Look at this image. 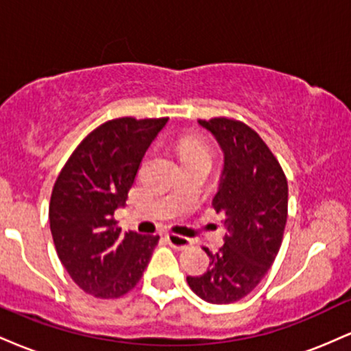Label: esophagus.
Wrapping results in <instances>:
<instances>
[{
  "label": "esophagus",
  "mask_w": 351,
  "mask_h": 351,
  "mask_svg": "<svg viewBox=\"0 0 351 351\" xmlns=\"http://www.w3.org/2000/svg\"><path fill=\"white\" fill-rule=\"evenodd\" d=\"M167 239H168V244L175 249H186L191 245V239H188V237H184V236L175 234V232L167 234Z\"/></svg>",
  "instance_id": "obj_1"
}]
</instances>
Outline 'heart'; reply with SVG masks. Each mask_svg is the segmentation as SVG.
I'll list each match as a JSON object with an SVG mask.
<instances>
[{
	"label": "heart",
	"mask_w": 351,
	"mask_h": 351,
	"mask_svg": "<svg viewBox=\"0 0 351 351\" xmlns=\"http://www.w3.org/2000/svg\"><path fill=\"white\" fill-rule=\"evenodd\" d=\"M180 150L183 156L209 155L206 143L198 135H186L180 140Z\"/></svg>",
	"instance_id": "1"
}]
</instances>
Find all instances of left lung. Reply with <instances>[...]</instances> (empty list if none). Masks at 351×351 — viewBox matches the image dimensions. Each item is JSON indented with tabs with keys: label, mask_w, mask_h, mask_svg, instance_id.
<instances>
[{
	"label": "left lung",
	"mask_w": 351,
	"mask_h": 351,
	"mask_svg": "<svg viewBox=\"0 0 351 351\" xmlns=\"http://www.w3.org/2000/svg\"><path fill=\"white\" fill-rule=\"evenodd\" d=\"M224 152L219 191L213 199L224 215L228 234L209 256L203 276L188 285L209 304H232L251 293L279 252L287 223L289 186L280 163L256 130L229 117L198 120Z\"/></svg>",
	"instance_id": "1"
}]
</instances>
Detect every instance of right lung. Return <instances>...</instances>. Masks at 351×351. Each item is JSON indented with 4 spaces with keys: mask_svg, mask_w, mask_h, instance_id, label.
<instances>
[{
    "mask_svg": "<svg viewBox=\"0 0 351 351\" xmlns=\"http://www.w3.org/2000/svg\"><path fill=\"white\" fill-rule=\"evenodd\" d=\"M168 117H122L92 130L60 170L49 203L56 251L71 279L97 299H119L142 279L160 236L122 234L123 206L140 165Z\"/></svg>",
    "mask_w": 351,
    "mask_h": 351,
    "instance_id": "1",
    "label": "right lung"
}]
</instances>
